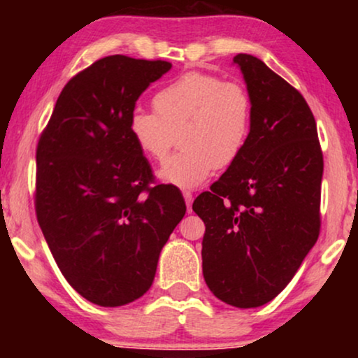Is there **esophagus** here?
<instances>
[{
	"instance_id": "obj_1",
	"label": "esophagus",
	"mask_w": 358,
	"mask_h": 358,
	"mask_svg": "<svg viewBox=\"0 0 358 358\" xmlns=\"http://www.w3.org/2000/svg\"><path fill=\"white\" fill-rule=\"evenodd\" d=\"M182 195H184V199H185V205H187V212L190 213V210H192L194 195H192V192H190V190H184Z\"/></svg>"
}]
</instances>
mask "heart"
<instances>
[{
  "label": "heart",
  "instance_id": "b5f03b06",
  "mask_svg": "<svg viewBox=\"0 0 358 358\" xmlns=\"http://www.w3.org/2000/svg\"><path fill=\"white\" fill-rule=\"evenodd\" d=\"M155 112H131L129 131L146 158L163 161L180 130L178 155L164 161L161 180L194 189L218 166L234 163L251 131L252 102L241 83L207 73H185L156 92Z\"/></svg>",
  "mask_w": 358,
  "mask_h": 358
}]
</instances>
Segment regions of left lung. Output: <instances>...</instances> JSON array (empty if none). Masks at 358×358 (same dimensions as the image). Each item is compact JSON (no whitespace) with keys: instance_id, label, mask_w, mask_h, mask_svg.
Segmentation results:
<instances>
[{"instance_id":"left-lung-1","label":"left lung","mask_w":358,"mask_h":358,"mask_svg":"<svg viewBox=\"0 0 358 358\" xmlns=\"http://www.w3.org/2000/svg\"><path fill=\"white\" fill-rule=\"evenodd\" d=\"M252 102L249 138L210 192L194 200L203 220V278L236 308L266 305L285 288L321 229L322 151L300 91L239 53Z\"/></svg>"}]
</instances>
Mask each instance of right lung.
<instances>
[{
    "label": "right lung",
    "instance_id": "obj_1",
    "mask_svg": "<svg viewBox=\"0 0 358 358\" xmlns=\"http://www.w3.org/2000/svg\"><path fill=\"white\" fill-rule=\"evenodd\" d=\"M171 66L101 58L66 83L38 138L37 222L63 277L94 305L122 306L145 295L185 215L182 194L155 184L129 131L136 99Z\"/></svg>",
    "mask_w": 358,
    "mask_h": 358
}]
</instances>
